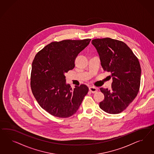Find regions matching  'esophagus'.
Returning <instances> with one entry per match:
<instances>
[{"instance_id":"obj_1","label":"esophagus","mask_w":154,"mask_h":154,"mask_svg":"<svg viewBox=\"0 0 154 154\" xmlns=\"http://www.w3.org/2000/svg\"><path fill=\"white\" fill-rule=\"evenodd\" d=\"M89 90H90L91 93H96V92L98 91V88H95V87H94V86H91V87L89 88Z\"/></svg>"}]
</instances>
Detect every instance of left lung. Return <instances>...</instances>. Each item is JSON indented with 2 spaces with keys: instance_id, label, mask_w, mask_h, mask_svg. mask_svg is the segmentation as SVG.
Returning a JSON list of instances; mask_svg holds the SVG:
<instances>
[{
  "instance_id": "obj_1",
  "label": "left lung",
  "mask_w": 154,
  "mask_h": 154,
  "mask_svg": "<svg viewBox=\"0 0 154 154\" xmlns=\"http://www.w3.org/2000/svg\"><path fill=\"white\" fill-rule=\"evenodd\" d=\"M95 47L104 71L111 73V89L100 88L104 99L99 107L110 114L123 111L133 102L139 91L141 68L140 62L124 42L106 38L95 39Z\"/></svg>"
}]
</instances>
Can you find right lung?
<instances>
[{
	"label": "right lung",
	"instance_id": "obj_1",
	"mask_svg": "<svg viewBox=\"0 0 154 154\" xmlns=\"http://www.w3.org/2000/svg\"><path fill=\"white\" fill-rule=\"evenodd\" d=\"M91 39L51 42L38 52L32 65L30 85L40 106L54 116L66 118L78 110L89 91L85 85L72 89L65 74L75 66V60Z\"/></svg>",
	"mask_w": 154,
	"mask_h": 154
}]
</instances>
